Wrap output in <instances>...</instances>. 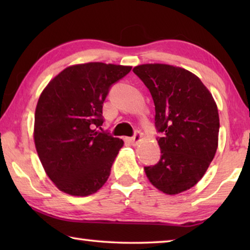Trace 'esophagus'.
Listing matches in <instances>:
<instances>
[{
  "mask_svg": "<svg viewBox=\"0 0 250 250\" xmlns=\"http://www.w3.org/2000/svg\"><path fill=\"white\" fill-rule=\"evenodd\" d=\"M142 139H143V137H142V133L140 132V131H137V132L134 133L133 137L130 139V142L132 143L133 146H137L138 143H140V142L142 141Z\"/></svg>",
  "mask_w": 250,
  "mask_h": 250,
  "instance_id": "1",
  "label": "esophagus"
}]
</instances>
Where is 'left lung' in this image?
<instances>
[{
	"label": "left lung",
	"mask_w": 250,
	"mask_h": 250,
	"mask_svg": "<svg viewBox=\"0 0 250 250\" xmlns=\"http://www.w3.org/2000/svg\"><path fill=\"white\" fill-rule=\"evenodd\" d=\"M133 73L150 90L161 159L145 171L151 184L167 195L188 191L208 168L218 146L217 104L191 71L167 64L135 66Z\"/></svg>",
	"instance_id": "8db88e82"
}]
</instances>
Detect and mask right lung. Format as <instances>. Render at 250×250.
<instances>
[{"mask_svg": "<svg viewBox=\"0 0 250 250\" xmlns=\"http://www.w3.org/2000/svg\"><path fill=\"white\" fill-rule=\"evenodd\" d=\"M132 67L86 62L62 70L37 101L34 142L46 174L73 196H88L107 182L124 141L100 132L103 104L112 83Z\"/></svg>", "mask_w": 250, "mask_h": 250, "instance_id": "add662e5", "label": "right lung"}]
</instances>
